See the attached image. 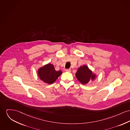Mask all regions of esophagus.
<instances>
[{
    "mask_svg": "<svg viewBox=\"0 0 130 130\" xmlns=\"http://www.w3.org/2000/svg\"><path fill=\"white\" fill-rule=\"evenodd\" d=\"M66 71H67V72H70L71 71V70H70V69H66Z\"/></svg>",
    "mask_w": 130,
    "mask_h": 130,
    "instance_id": "esophagus-1",
    "label": "esophagus"
}]
</instances>
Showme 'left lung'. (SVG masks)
<instances>
[{
  "instance_id": "left-lung-1",
  "label": "left lung",
  "mask_w": 130,
  "mask_h": 130,
  "mask_svg": "<svg viewBox=\"0 0 130 130\" xmlns=\"http://www.w3.org/2000/svg\"><path fill=\"white\" fill-rule=\"evenodd\" d=\"M75 76L78 81L84 85L86 84L90 81L94 80L96 77V75L86 65L79 68L75 73Z\"/></svg>"
}]
</instances>
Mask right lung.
Instances as JSON below:
<instances>
[{
  "instance_id": "1",
  "label": "right lung",
  "mask_w": 130,
  "mask_h": 130,
  "mask_svg": "<svg viewBox=\"0 0 130 130\" xmlns=\"http://www.w3.org/2000/svg\"><path fill=\"white\" fill-rule=\"evenodd\" d=\"M61 74L62 71H56L51 63H48L38 69V75L40 80L49 84L55 82Z\"/></svg>"
}]
</instances>
